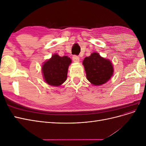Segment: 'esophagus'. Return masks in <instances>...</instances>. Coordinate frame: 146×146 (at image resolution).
I'll return each mask as SVG.
<instances>
[{
  "label": "esophagus",
  "mask_w": 146,
  "mask_h": 146,
  "mask_svg": "<svg viewBox=\"0 0 146 146\" xmlns=\"http://www.w3.org/2000/svg\"><path fill=\"white\" fill-rule=\"evenodd\" d=\"M72 59H73L74 62H79V61H80V58H79L78 56H76V55H74L72 56Z\"/></svg>",
  "instance_id": "34e87169"
}]
</instances>
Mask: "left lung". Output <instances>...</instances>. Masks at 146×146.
<instances>
[{
    "label": "left lung",
    "instance_id": "1",
    "mask_svg": "<svg viewBox=\"0 0 146 146\" xmlns=\"http://www.w3.org/2000/svg\"><path fill=\"white\" fill-rule=\"evenodd\" d=\"M87 80L95 86L102 85L111 78L114 68L111 61L101 56L99 53H92L82 63Z\"/></svg>",
    "mask_w": 146,
    "mask_h": 146
}]
</instances>
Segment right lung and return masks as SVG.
I'll return each mask as SVG.
<instances>
[{
    "instance_id": "add662e5",
    "label": "right lung",
    "mask_w": 146,
    "mask_h": 146,
    "mask_svg": "<svg viewBox=\"0 0 146 146\" xmlns=\"http://www.w3.org/2000/svg\"><path fill=\"white\" fill-rule=\"evenodd\" d=\"M72 60L68 56H60L55 54L44 61L41 70L44 80L48 85L59 86L66 80L69 65Z\"/></svg>"
}]
</instances>
